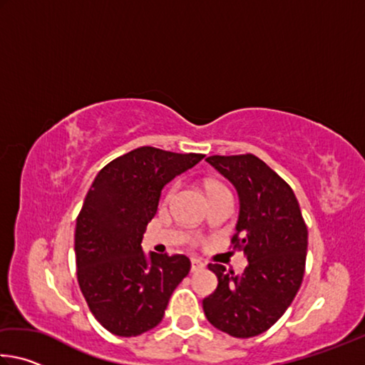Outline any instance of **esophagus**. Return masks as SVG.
I'll return each instance as SVG.
<instances>
[{"label":"esophagus","instance_id":"34e87169","mask_svg":"<svg viewBox=\"0 0 365 365\" xmlns=\"http://www.w3.org/2000/svg\"><path fill=\"white\" fill-rule=\"evenodd\" d=\"M202 267H205V264H202L200 259H196V257L191 259V272H197V270H201Z\"/></svg>","mask_w":365,"mask_h":365}]
</instances>
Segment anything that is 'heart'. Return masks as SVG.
<instances>
[{
	"label": "heart",
	"instance_id": "1",
	"mask_svg": "<svg viewBox=\"0 0 365 365\" xmlns=\"http://www.w3.org/2000/svg\"><path fill=\"white\" fill-rule=\"evenodd\" d=\"M177 187H178V183H177V182L170 183V187L168 188V191H165V200H170V197L175 195ZM224 190H227V187H225V185L219 183V182H214V180H209V182H206V191H207V195H209V196L214 195V193H217V191H224Z\"/></svg>",
	"mask_w": 365,
	"mask_h": 365
}]
</instances>
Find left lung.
Wrapping results in <instances>:
<instances>
[{
	"instance_id": "obj_1",
	"label": "left lung",
	"mask_w": 365,
	"mask_h": 365,
	"mask_svg": "<svg viewBox=\"0 0 365 365\" xmlns=\"http://www.w3.org/2000/svg\"><path fill=\"white\" fill-rule=\"evenodd\" d=\"M240 196L233 250L248 265L242 275L209 264L217 288L202 299L209 322L235 338L269 330L292 304L306 269L307 227L289 185L255 154L209 156Z\"/></svg>"
}]
</instances>
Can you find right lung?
Returning <instances> with one entry per match:
<instances>
[{
  "label": "right lung",
  "mask_w": 365,
  "mask_h": 365,
  "mask_svg": "<svg viewBox=\"0 0 365 365\" xmlns=\"http://www.w3.org/2000/svg\"><path fill=\"white\" fill-rule=\"evenodd\" d=\"M202 158L141 146L104 165L85 196L73 237L78 287L95 319L117 336L154 329L188 275L187 256L146 257L141 240L164 185Z\"/></svg>",
  "instance_id": "right-lung-1"
}]
</instances>
